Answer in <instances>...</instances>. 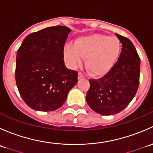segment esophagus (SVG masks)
<instances>
[{
    "label": "esophagus",
    "instance_id": "34e87169",
    "mask_svg": "<svg viewBox=\"0 0 153 153\" xmlns=\"http://www.w3.org/2000/svg\"><path fill=\"white\" fill-rule=\"evenodd\" d=\"M84 78V75H83L81 72H78V80L79 79H81V78Z\"/></svg>",
    "mask_w": 153,
    "mask_h": 153
}]
</instances>
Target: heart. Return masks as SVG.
<instances>
[{
    "label": "heart",
    "instance_id": "b5f03b06",
    "mask_svg": "<svg viewBox=\"0 0 153 153\" xmlns=\"http://www.w3.org/2000/svg\"><path fill=\"white\" fill-rule=\"evenodd\" d=\"M121 44L116 37L103 34L81 36L75 44H67L64 55L68 66L75 68L86 58V68L91 75L102 77L115 66L119 58Z\"/></svg>",
    "mask_w": 153,
    "mask_h": 153
}]
</instances>
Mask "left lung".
<instances>
[{"label": "left lung", "instance_id": "left-lung-1", "mask_svg": "<svg viewBox=\"0 0 153 153\" xmlns=\"http://www.w3.org/2000/svg\"><path fill=\"white\" fill-rule=\"evenodd\" d=\"M122 44L121 54L112 69L101 78L89 80L86 96L89 107L102 115L124 110L136 94L139 85L141 61L133 44L115 33Z\"/></svg>", "mask_w": 153, "mask_h": 153}]
</instances>
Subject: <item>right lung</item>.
<instances>
[{
	"instance_id": "obj_1",
	"label": "right lung",
	"mask_w": 153,
	"mask_h": 153,
	"mask_svg": "<svg viewBox=\"0 0 153 153\" xmlns=\"http://www.w3.org/2000/svg\"><path fill=\"white\" fill-rule=\"evenodd\" d=\"M71 29L47 27L27 35L17 52L15 80L24 102L43 112L59 109L78 82V72L67 69L64 47Z\"/></svg>"
}]
</instances>
